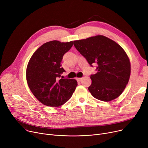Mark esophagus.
Wrapping results in <instances>:
<instances>
[{"label": "esophagus", "mask_w": 148, "mask_h": 148, "mask_svg": "<svg viewBox=\"0 0 148 148\" xmlns=\"http://www.w3.org/2000/svg\"><path fill=\"white\" fill-rule=\"evenodd\" d=\"M82 79H83L82 77H78V78H77L76 79L77 81H81L82 80Z\"/></svg>", "instance_id": "1"}]
</instances>
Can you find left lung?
Segmentation results:
<instances>
[{
  "instance_id": "obj_1",
  "label": "left lung",
  "mask_w": 148,
  "mask_h": 148,
  "mask_svg": "<svg viewBox=\"0 0 148 148\" xmlns=\"http://www.w3.org/2000/svg\"><path fill=\"white\" fill-rule=\"evenodd\" d=\"M74 45L90 66L97 65V73L90 75L88 89L94 98L110 101L119 97L128 83L131 64L120 45L103 35L74 41Z\"/></svg>"
}]
</instances>
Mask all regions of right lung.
Instances as JSON below:
<instances>
[{
	"label": "right lung",
	"instance_id": "right-lung-1",
	"mask_svg": "<svg viewBox=\"0 0 148 148\" xmlns=\"http://www.w3.org/2000/svg\"><path fill=\"white\" fill-rule=\"evenodd\" d=\"M73 45V41L47 42L34 52L28 62L26 80L29 88L39 101L45 106L63 105L72 97L77 86L75 79H60L65 71L61 67L62 58Z\"/></svg>",
	"mask_w": 148,
	"mask_h": 148
}]
</instances>
